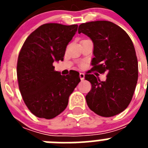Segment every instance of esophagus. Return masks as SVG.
Instances as JSON below:
<instances>
[{"instance_id":"34e87169","label":"esophagus","mask_w":148,"mask_h":148,"mask_svg":"<svg viewBox=\"0 0 148 148\" xmlns=\"http://www.w3.org/2000/svg\"><path fill=\"white\" fill-rule=\"evenodd\" d=\"M79 77H80L81 80L83 81L84 79V74L83 73H80V74H79Z\"/></svg>"}]
</instances>
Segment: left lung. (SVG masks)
Instances as JSON below:
<instances>
[{
	"mask_svg": "<svg viewBox=\"0 0 148 148\" xmlns=\"http://www.w3.org/2000/svg\"><path fill=\"white\" fill-rule=\"evenodd\" d=\"M78 32L85 34L93 43L92 70L108 73L105 82L90 73L85 75L92 84L86 95L87 105L101 116H116L127 108L138 80V61L133 42L125 30L107 21L82 23Z\"/></svg>",
	"mask_w": 148,
	"mask_h": 148,
	"instance_id": "8db88e82",
	"label": "left lung"
}]
</instances>
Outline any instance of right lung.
Here are the masks:
<instances>
[{
    "mask_svg": "<svg viewBox=\"0 0 148 148\" xmlns=\"http://www.w3.org/2000/svg\"><path fill=\"white\" fill-rule=\"evenodd\" d=\"M77 24L45 23L26 39L17 64L21 94L28 109L38 118L51 119L66 109L70 94L81 79L73 71L64 76L54 70V61H63Z\"/></svg>",
    "mask_w": 148,
    "mask_h": 148,
    "instance_id": "obj_1",
    "label": "right lung"
}]
</instances>
